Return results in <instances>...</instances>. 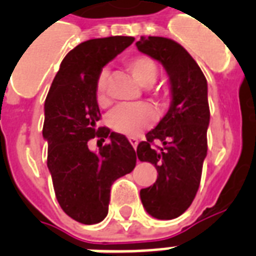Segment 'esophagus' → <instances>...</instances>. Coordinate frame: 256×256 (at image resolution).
<instances>
[{"label":"esophagus","mask_w":256,"mask_h":256,"mask_svg":"<svg viewBox=\"0 0 256 256\" xmlns=\"http://www.w3.org/2000/svg\"><path fill=\"white\" fill-rule=\"evenodd\" d=\"M128 140H130V144H132V146L134 148H136V146H138V144H140V140H138V138H136V136H130Z\"/></svg>","instance_id":"esophagus-1"}]
</instances>
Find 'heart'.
Listing matches in <instances>:
<instances>
[{"mask_svg":"<svg viewBox=\"0 0 256 256\" xmlns=\"http://www.w3.org/2000/svg\"><path fill=\"white\" fill-rule=\"evenodd\" d=\"M126 69L144 88H150L158 78V66L148 56H136L126 61ZM108 72L102 69L96 81V98L100 104H106L108 98ZM156 120V112L148 104L140 106H118L108 116V128L120 136H136L150 128Z\"/></svg>","mask_w":256,"mask_h":256,"instance_id":"b5f03b06","label":"heart"}]
</instances>
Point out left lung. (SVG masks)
Returning <instances> with one entry per match:
<instances>
[{"label": "left lung", "mask_w": 256, "mask_h": 256, "mask_svg": "<svg viewBox=\"0 0 256 256\" xmlns=\"http://www.w3.org/2000/svg\"><path fill=\"white\" fill-rule=\"evenodd\" d=\"M136 45L162 64L171 92L168 112L136 148L138 160L158 171L156 182L140 190V200L154 218L174 219L190 207L200 183L210 124L207 81L194 58L170 38L140 37ZM156 139L162 148L151 146Z\"/></svg>", "instance_id": "left-lung-1"}]
</instances>
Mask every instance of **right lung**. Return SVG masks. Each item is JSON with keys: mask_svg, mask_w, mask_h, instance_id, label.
<instances>
[{"mask_svg": "<svg viewBox=\"0 0 256 256\" xmlns=\"http://www.w3.org/2000/svg\"><path fill=\"white\" fill-rule=\"evenodd\" d=\"M134 42L132 37L96 38L66 54L45 100L42 128L48 142V168L60 206L84 224L102 222L114 180L132 172L136 154L124 136L100 128L96 81L106 64ZM98 138L100 152L88 142ZM106 139L109 144L102 146Z\"/></svg>", "mask_w": 256, "mask_h": 256, "instance_id": "obj_1", "label": "right lung"}]
</instances>
